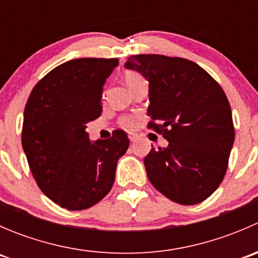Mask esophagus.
Masks as SVG:
<instances>
[{"label": "esophagus", "instance_id": "1", "mask_svg": "<svg viewBox=\"0 0 258 258\" xmlns=\"http://www.w3.org/2000/svg\"><path fill=\"white\" fill-rule=\"evenodd\" d=\"M128 137H130V141H131V142H136L137 140H139V136H137V135H135V134H130Z\"/></svg>", "mask_w": 258, "mask_h": 258}]
</instances>
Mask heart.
Masks as SVG:
<instances>
[{"label":"heart","instance_id":"obj_1","mask_svg":"<svg viewBox=\"0 0 258 258\" xmlns=\"http://www.w3.org/2000/svg\"><path fill=\"white\" fill-rule=\"evenodd\" d=\"M123 79L128 88H132L136 83L144 81V77H142L139 72H135V71L124 72ZM121 124L124 127V128H134V127L136 126V119H135L134 117H123V118L121 119Z\"/></svg>","mask_w":258,"mask_h":258}]
</instances>
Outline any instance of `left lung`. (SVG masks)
I'll list each match as a JSON object with an SVG mask.
<instances>
[{
    "instance_id": "obj_1",
    "label": "left lung",
    "mask_w": 258,
    "mask_h": 258,
    "mask_svg": "<svg viewBox=\"0 0 258 258\" xmlns=\"http://www.w3.org/2000/svg\"><path fill=\"white\" fill-rule=\"evenodd\" d=\"M124 69L148 81V127L167 147L145 157L147 177L171 201L196 205L225 177L235 141L231 106L221 86L202 67L181 57L136 54Z\"/></svg>"
}]
</instances>
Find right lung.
<instances>
[{"label": "right lung", "instance_id": "obj_1", "mask_svg": "<svg viewBox=\"0 0 258 258\" xmlns=\"http://www.w3.org/2000/svg\"><path fill=\"white\" fill-rule=\"evenodd\" d=\"M117 58L59 64L33 87L23 113L22 147L41 191L70 211L86 210L112 188L130 140L122 130L90 141L86 124L102 112V91Z\"/></svg>", "mask_w": 258, "mask_h": 258}]
</instances>
